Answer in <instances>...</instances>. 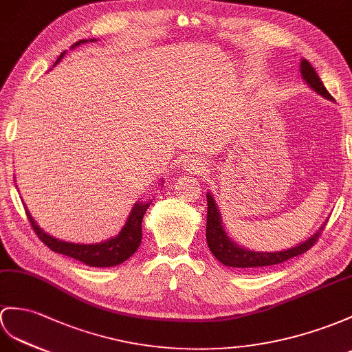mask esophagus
Returning a JSON list of instances; mask_svg holds the SVG:
<instances>
[{
	"mask_svg": "<svg viewBox=\"0 0 352 352\" xmlns=\"http://www.w3.org/2000/svg\"><path fill=\"white\" fill-rule=\"evenodd\" d=\"M182 168L185 171H190V173H192V175H200L206 170V166L201 160L194 158V157H188L182 162Z\"/></svg>",
	"mask_w": 352,
	"mask_h": 352,
	"instance_id": "1",
	"label": "esophagus"
}]
</instances>
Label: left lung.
<instances>
[{"label":"left lung","mask_w":352,"mask_h":352,"mask_svg":"<svg viewBox=\"0 0 352 352\" xmlns=\"http://www.w3.org/2000/svg\"><path fill=\"white\" fill-rule=\"evenodd\" d=\"M300 74H302V79L309 85V88L314 89L318 96L324 97L329 101H334V98L330 96L329 91L325 89L321 79L316 74L315 68L306 61L302 59L300 61ZM206 199H208V222H206V241H208V246L210 252L213 254L215 258L222 263L227 267H234V269H242V270H256V269H264L269 267V265L280 264L289 258H294V256L306 252L312 245L316 242L320 233L322 231L324 226L327 222H324L318 231L307 237L305 242L297 243L293 248H288L284 251H275V252H263V251H254L248 250L241 245H237L233 239H231L227 231L222 226L221 219V212L217 206L215 199H213L212 194H206Z\"/></svg>","instance_id":"1"}]
</instances>
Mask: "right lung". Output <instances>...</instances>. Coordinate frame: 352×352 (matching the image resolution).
I'll return each instance as SVG.
<instances>
[{
    "instance_id": "1",
    "label": "right lung",
    "mask_w": 352,
    "mask_h": 352,
    "mask_svg": "<svg viewBox=\"0 0 352 352\" xmlns=\"http://www.w3.org/2000/svg\"><path fill=\"white\" fill-rule=\"evenodd\" d=\"M89 41H97V40L91 38ZM83 43H88V40H79L77 43H74L72 49L83 45ZM64 55L65 52H63L61 56L56 59L55 65L61 61ZM151 203L152 201L134 203L130 215H128L121 231H119L115 237L107 239V241L100 242V243H72V242L59 241V239L47 234L45 230L40 228L37 222L34 221L25 203L23 206H25V210H27V217L31 222L34 231H36V234L38 236L40 241L45 243L49 250L70 256V258H74L77 261H82L83 264L91 265V267H113V265L121 264L125 260L130 258V256L137 251V248L140 246L142 219Z\"/></svg>"
}]
</instances>
